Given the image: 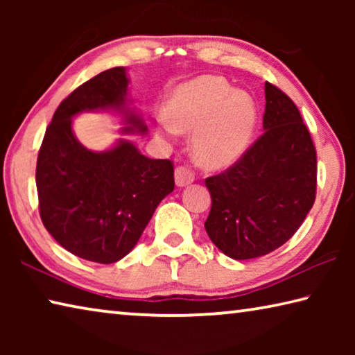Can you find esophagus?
Here are the masks:
<instances>
[{
	"instance_id": "34e87169",
	"label": "esophagus",
	"mask_w": 355,
	"mask_h": 355,
	"mask_svg": "<svg viewBox=\"0 0 355 355\" xmlns=\"http://www.w3.org/2000/svg\"><path fill=\"white\" fill-rule=\"evenodd\" d=\"M194 182V172H192L189 167L186 166H180L175 169V183L180 188H183V186H188Z\"/></svg>"
}]
</instances>
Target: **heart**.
<instances>
[{
  "label": "heart",
  "instance_id": "b5f03b06",
  "mask_svg": "<svg viewBox=\"0 0 355 355\" xmlns=\"http://www.w3.org/2000/svg\"><path fill=\"white\" fill-rule=\"evenodd\" d=\"M158 123L167 133H192L196 163L209 171L227 169L248 152L258 112L248 94L236 92L219 76H199L178 86Z\"/></svg>",
  "mask_w": 355,
  "mask_h": 355
}]
</instances>
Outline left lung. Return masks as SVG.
<instances>
[{
    "instance_id": "left-lung-1",
    "label": "left lung",
    "mask_w": 355,
    "mask_h": 355,
    "mask_svg": "<svg viewBox=\"0 0 355 355\" xmlns=\"http://www.w3.org/2000/svg\"><path fill=\"white\" fill-rule=\"evenodd\" d=\"M264 97V133L230 169L205 180L211 196L205 230L233 260L279 249L315 202L316 150L310 131L279 87L266 83Z\"/></svg>"
}]
</instances>
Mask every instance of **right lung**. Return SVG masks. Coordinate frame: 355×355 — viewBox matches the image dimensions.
<instances>
[{
	"label": "right lung",
	"instance_id": "add662e5",
	"mask_svg": "<svg viewBox=\"0 0 355 355\" xmlns=\"http://www.w3.org/2000/svg\"><path fill=\"white\" fill-rule=\"evenodd\" d=\"M125 67L101 71L65 98L45 131L37 156L39 211L48 233L84 260H122L139 241L156 207L173 191L169 159H152L120 137L105 152L76 139L71 119L81 112L120 114L123 135H146L147 125L128 107Z\"/></svg>",
	"mask_w": 355,
	"mask_h": 355
}]
</instances>
